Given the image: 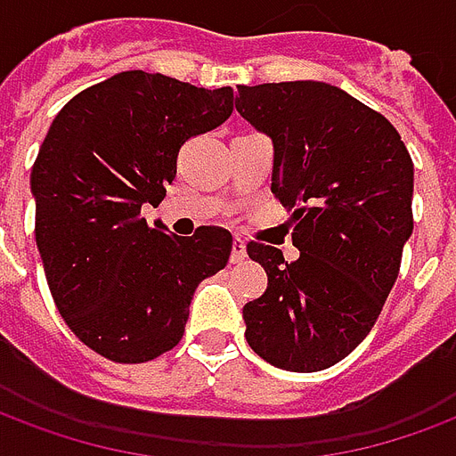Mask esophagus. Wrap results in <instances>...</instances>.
Instances as JSON below:
<instances>
[{
    "mask_svg": "<svg viewBox=\"0 0 456 456\" xmlns=\"http://www.w3.org/2000/svg\"><path fill=\"white\" fill-rule=\"evenodd\" d=\"M246 261V244L241 239L232 241V263H244Z\"/></svg>",
    "mask_w": 456,
    "mask_h": 456,
    "instance_id": "1",
    "label": "esophagus"
}]
</instances>
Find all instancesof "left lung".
Wrapping results in <instances>:
<instances>
[{
  "label": "left lung",
  "mask_w": 456,
  "mask_h": 456,
  "mask_svg": "<svg viewBox=\"0 0 456 456\" xmlns=\"http://www.w3.org/2000/svg\"><path fill=\"white\" fill-rule=\"evenodd\" d=\"M237 110L273 142L271 191L292 210L288 263L246 246L268 288L244 305L246 340L288 372H319L372 331L413 232V161L396 127L326 82L239 86Z\"/></svg>",
  "instance_id": "left-lung-1"
}]
</instances>
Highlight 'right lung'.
I'll return each instance as SVG.
<instances>
[{
  "label": "right lung",
  "instance_id": "1",
  "mask_svg": "<svg viewBox=\"0 0 456 456\" xmlns=\"http://www.w3.org/2000/svg\"><path fill=\"white\" fill-rule=\"evenodd\" d=\"M232 110V86L130 69L77 94L50 125L30 171L36 244L62 319L99 355L147 362L174 348L195 288L227 265V229L176 237L140 212L164 200L181 144Z\"/></svg>",
  "mask_w": 456,
  "mask_h": 456
}]
</instances>
